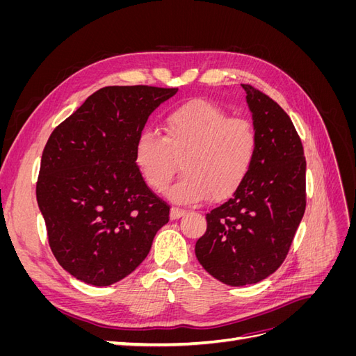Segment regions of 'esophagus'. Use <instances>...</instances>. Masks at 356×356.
<instances>
[{"instance_id": "esophagus-1", "label": "esophagus", "mask_w": 356, "mask_h": 356, "mask_svg": "<svg viewBox=\"0 0 356 356\" xmlns=\"http://www.w3.org/2000/svg\"><path fill=\"white\" fill-rule=\"evenodd\" d=\"M184 215H186L184 209H179V208H172L170 209V218L172 220H178L181 217H184Z\"/></svg>"}]
</instances>
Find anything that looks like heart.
Wrapping results in <instances>:
<instances>
[{
  "instance_id": "obj_1",
  "label": "heart",
  "mask_w": 356,
  "mask_h": 356,
  "mask_svg": "<svg viewBox=\"0 0 356 356\" xmlns=\"http://www.w3.org/2000/svg\"><path fill=\"white\" fill-rule=\"evenodd\" d=\"M257 135L250 122L229 118L208 101H193L169 113L163 136L144 131L135 144V163L148 187L163 190L179 168L184 175L169 190L179 203L234 195L250 175Z\"/></svg>"
}]
</instances>
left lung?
I'll list each match as a JSON object with an SVG mask.
<instances>
[{"instance_id": "left-lung-1", "label": "left lung", "mask_w": 356, "mask_h": 356, "mask_svg": "<svg viewBox=\"0 0 356 356\" xmlns=\"http://www.w3.org/2000/svg\"><path fill=\"white\" fill-rule=\"evenodd\" d=\"M252 113L257 153L250 175L207 213L196 257L220 282L243 286L275 273L306 209V159L289 115L267 95L242 84Z\"/></svg>"}]
</instances>
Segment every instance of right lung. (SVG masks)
<instances>
[{
  "label": "right lung",
  "mask_w": 356,
  "mask_h": 356,
  "mask_svg": "<svg viewBox=\"0 0 356 356\" xmlns=\"http://www.w3.org/2000/svg\"><path fill=\"white\" fill-rule=\"evenodd\" d=\"M177 92L108 86L51 132L37 202L53 255L79 281H122L145 260L169 221V204L148 188L134 153L149 114Z\"/></svg>",
  "instance_id": "add662e5"
}]
</instances>
